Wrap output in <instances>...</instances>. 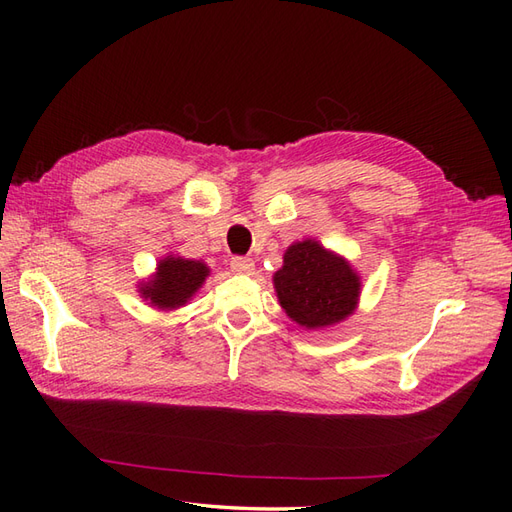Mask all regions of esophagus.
I'll return each mask as SVG.
<instances>
[{
	"instance_id": "1",
	"label": "esophagus",
	"mask_w": 512,
	"mask_h": 512,
	"mask_svg": "<svg viewBox=\"0 0 512 512\" xmlns=\"http://www.w3.org/2000/svg\"><path fill=\"white\" fill-rule=\"evenodd\" d=\"M230 269L235 273H252L254 271V260L247 256H232L230 258Z\"/></svg>"
}]
</instances>
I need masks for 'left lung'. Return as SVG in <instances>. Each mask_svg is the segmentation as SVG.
Masks as SVG:
<instances>
[{
	"label": "left lung",
	"mask_w": 512,
	"mask_h": 512,
	"mask_svg": "<svg viewBox=\"0 0 512 512\" xmlns=\"http://www.w3.org/2000/svg\"><path fill=\"white\" fill-rule=\"evenodd\" d=\"M273 284L286 314L307 329L344 320L361 290L359 275L348 262L312 239L288 247Z\"/></svg>",
	"instance_id": "left-lung-1"
}]
</instances>
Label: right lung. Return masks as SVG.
Masks as SVG:
<instances>
[{
  "label": "right lung",
  "mask_w": 512,
  "mask_h": 512,
  "mask_svg": "<svg viewBox=\"0 0 512 512\" xmlns=\"http://www.w3.org/2000/svg\"><path fill=\"white\" fill-rule=\"evenodd\" d=\"M209 275L207 265L198 260L164 258L158 267L156 280L141 288L143 297L158 307H179L203 286Z\"/></svg>",
  "instance_id": "right-lung-1"
}]
</instances>
